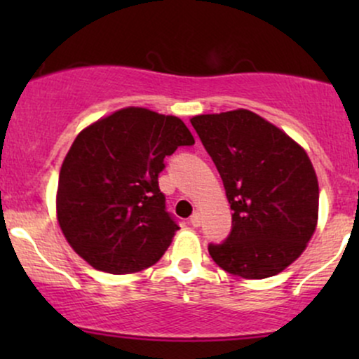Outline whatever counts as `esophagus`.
Wrapping results in <instances>:
<instances>
[{
    "mask_svg": "<svg viewBox=\"0 0 359 359\" xmlns=\"http://www.w3.org/2000/svg\"><path fill=\"white\" fill-rule=\"evenodd\" d=\"M189 222H191V226H194V228H199L201 226V216L197 212H194L191 217H189Z\"/></svg>",
    "mask_w": 359,
    "mask_h": 359,
    "instance_id": "34e87169",
    "label": "esophagus"
}]
</instances>
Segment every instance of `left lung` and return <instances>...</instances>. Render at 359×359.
<instances>
[{
    "mask_svg": "<svg viewBox=\"0 0 359 359\" xmlns=\"http://www.w3.org/2000/svg\"><path fill=\"white\" fill-rule=\"evenodd\" d=\"M194 130L212 158L233 211L228 238L208 250L243 278L273 277L314 234L319 184L311 160L282 130L248 109L201 114Z\"/></svg>",
    "mask_w": 359,
    "mask_h": 359,
    "instance_id": "obj_1",
    "label": "left lung"
}]
</instances>
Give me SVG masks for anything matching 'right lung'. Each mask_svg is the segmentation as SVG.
Listing matches in <instances>:
<instances>
[{
  "label": "right lung",
  "instance_id": "1",
  "mask_svg": "<svg viewBox=\"0 0 359 359\" xmlns=\"http://www.w3.org/2000/svg\"><path fill=\"white\" fill-rule=\"evenodd\" d=\"M194 145L182 119L125 108L82 130L62 163L57 217L69 245L106 273H133L163 257L179 224L158 174Z\"/></svg>",
  "mask_w": 359,
  "mask_h": 359
}]
</instances>
